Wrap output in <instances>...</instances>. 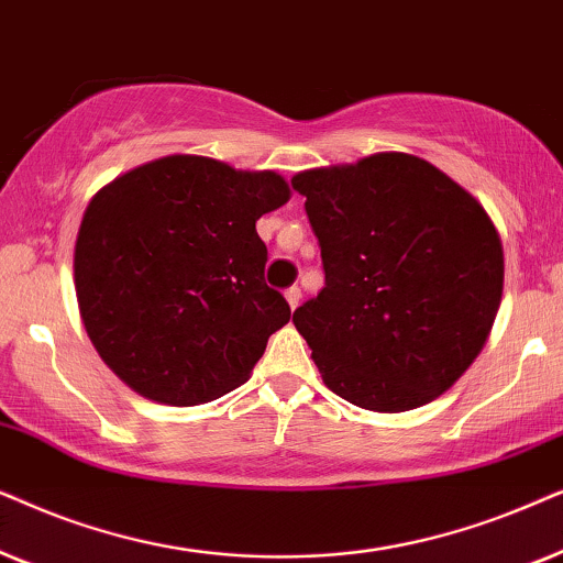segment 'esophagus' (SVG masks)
I'll use <instances>...</instances> for the list:
<instances>
[{"label": "esophagus", "mask_w": 563, "mask_h": 563, "mask_svg": "<svg viewBox=\"0 0 563 563\" xmlns=\"http://www.w3.org/2000/svg\"><path fill=\"white\" fill-rule=\"evenodd\" d=\"M286 301H288L290 309H296L298 301H301V288H298V286L288 288V290H286Z\"/></svg>", "instance_id": "1"}]
</instances>
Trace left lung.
<instances>
[{
	"mask_svg": "<svg viewBox=\"0 0 563 563\" xmlns=\"http://www.w3.org/2000/svg\"><path fill=\"white\" fill-rule=\"evenodd\" d=\"M319 239L324 288L294 311L344 401L407 411L451 388L497 317L505 257L474 195L430 162L376 154L290 179Z\"/></svg>",
	"mask_w": 563,
	"mask_h": 563,
	"instance_id": "left-lung-1",
	"label": "left lung"
}]
</instances>
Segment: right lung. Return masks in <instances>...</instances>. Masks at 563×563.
I'll return each instance as SVG.
<instances>
[{"mask_svg": "<svg viewBox=\"0 0 563 563\" xmlns=\"http://www.w3.org/2000/svg\"><path fill=\"white\" fill-rule=\"evenodd\" d=\"M275 172L164 156L102 187L81 219L74 283L95 350L146 399L195 407L234 391L288 324L265 283L257 219L288 203Z\"/></svg>", "mask_w": 563, "mask_h": 563, "instance_id": "right-lung-1", "label": "right lung"}]
</instances>
